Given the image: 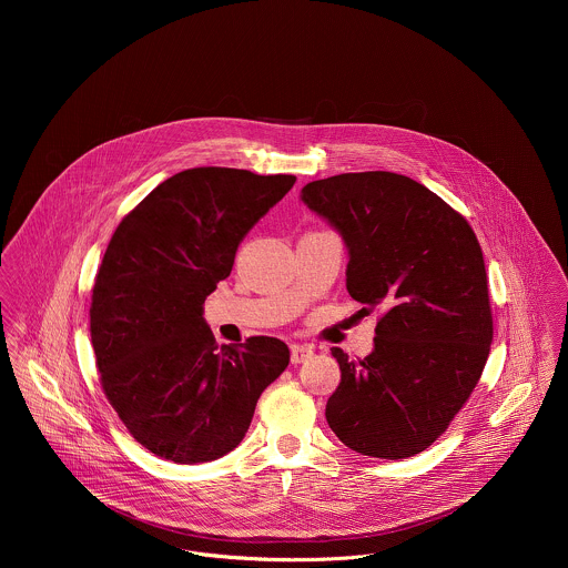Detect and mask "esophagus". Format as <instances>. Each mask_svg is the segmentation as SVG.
<instances>
[{
    "instance_id": "esophagus-1",
    "label": "esophagus",
    "mask_w": 568,
    "mask_h": 568,
    "mask_svg": "<svg viewBox=\"0 0 568 568\" xmlns=\"http://www.w3.org/2000/svg\"><path fill=\"white\" fill-rule=\"evenodd\" d=\"M311 354H313V347H311V345H300V343L291 345V363H293V365L304 363L306 358H311Z\"/></svg>"
}]
</instances>
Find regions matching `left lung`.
<instances>
[{"label": "left lung", "instance_id": "obj_1", "mask_svg": "<svg viewBox=\"0 0 568 568\" xmlns=\"http://www.w3.org/2000/svg\"><path fill=\"white\" fill-rule=\"evenodd\" d=\"M302 201L347 244L352 300L383 313L369 356L332 347L341 383L325 419L361 455L413 457L450 426L486 367L494 325L481 244L457 210L396 172L320 179Z\"/></svg>", "mask_w": 568, "mask_h": 568}]
</instances>
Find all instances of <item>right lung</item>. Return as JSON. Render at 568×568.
<instances>
[{
  "mask_svg": "<svg viewBox=\"0 0 568 568\" xmlns=\"http://www.w3.org/2000/svg\"><path fill=\"white\" fill-rule=\"evenodd\" d=\"M295 181L190 168L138 203L109 241L89 306L95 367L109 405L158 457L203 464L234 450L257 398L288 367V347L273 336L219 349L203 304Z\"/></svg>",
  "mask_w": 568,
  "mask_h": 568,
  "instance_id": "1",
  "label": "right lung"
}]
</instances>
